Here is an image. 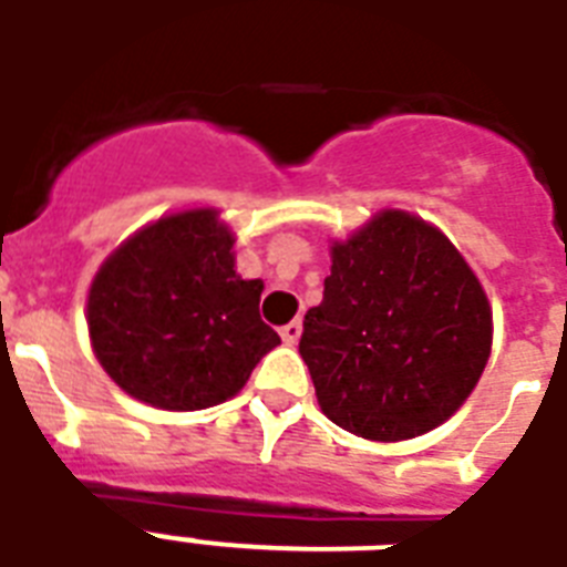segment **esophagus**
Instances as JSON below:
<instances>
[{"instance_id":"1","label":"esophagus","mask_w":567,"mask_h":567,"mask_svg":"<svg viewBox=\"0 0 567 567\" xmlns=\"http://www.w3.org/2000/svg\"><path fill=\"white\" fill-rule=\"evenodd\" d=\"M279 336H282L285 344H297L302 336V323L300 320H291V323H285L282 329H279Z\"/></svg>"}]
</instances>
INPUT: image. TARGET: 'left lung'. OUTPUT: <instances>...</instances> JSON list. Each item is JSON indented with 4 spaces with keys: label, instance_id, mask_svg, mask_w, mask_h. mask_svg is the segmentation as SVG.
<instances>
[{
    "label": "left lung",
    "instance_id": "left-lung-1",
    "mask_svg": "<svg viewBox=\"0 0 567 567\" xmlns=\"http://www.w3.org/2000/svg\"><path fill=\"white\" fill-rule=\"evenodd\" d=\"M492 353V309L435 226L377 214L332 247L300 338L329 421L371 441L414 439L465 403Z\"/></svg>",
    "mask_w": 567,
    "mask_h": 567
}]
</instances>
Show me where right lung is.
<instances>
[{"label":"right lung","instance_id":"obj_1","mask_svg":"<svg viewBox=\"0 0 567 567\" xmlns=\"http://www.w3.org/2000/svg\"><path fill=\"white\" fill-rule=\"evenodd\" d=\"M261 291V279L235 274L217 212L162 217L93 279L87 329L96 359L126 394L155 409L223 403L279 344L258 315Z\"/></svg>","mask_w":567,"mask_h":567}]
</instances>
